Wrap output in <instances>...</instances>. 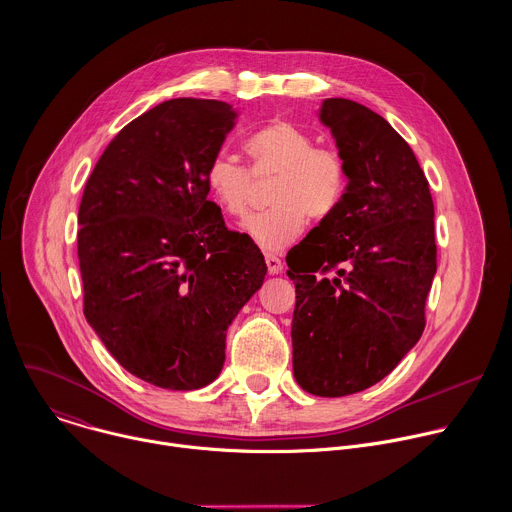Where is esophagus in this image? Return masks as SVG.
<instances>
[{"label": "esophagus", "mask_w": 512, "mask_h": 512, "mask_svg": "<svg viewBox=\"0 0 512 512\" xmlns=\"http://www.w3.org/2000/svg\"><path fill=\"white\" fill-rule=\"evenodd\" d=\"M265 263H267V269H269L271 275H277V273L283 271V263H281V259H279L277 255L267 253V255H265Z\"/></svg>", "instance_id": "34e87169"}]
</instances>
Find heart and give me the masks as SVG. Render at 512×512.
Segmentation results:
<instances>
[{
  "label": "heart",
  "mask_w": 512,
  "mask_h": 512,
  "mask_svg": "<svg viewBox=\"0 0 512 512\" xmlns=\"http://www.w3.org/2000/svg\"><path fill=\"white\" fill-rule=\"evenodd\" d=\"M251 170L229 154L211 158L205 183L229 217H245L256 179H271V209L245 221L243 231L265 251H283L305 231L309 215L329 217L346 193L344 162L333 150L319 148L315 136L289 122L275 120L245 140Z\"/></svg>",
  "instance_id": "b5f03b06"
}]
</instances>
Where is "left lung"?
I'll return each instance as SVG.
<instances>
[{"label": "left lung", "mask_w": 512, "mask_h": 512, "mask_svg": "<svg viewBox=\"0 0 512 512\" xmlns=\"http://www.w3.org/2000/svg\"><path fill=\"white\" fill-rule=\"evenodd\" d=\"M317 116L348 187L316 237L287 255L293 376L313 396L339 398L384 380L418 344L436 275L434 203L386 118L346 98H325Z\"/></svg>", "instance_id": "obj_1"}]
</instances>
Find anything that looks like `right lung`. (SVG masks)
<instances>
[{
  "label": "right lung",
  "instance_id": "add662e5",
  "mask_svg": "<svg viewBox=\"0 0 512 512\" xmlns=\"http://www.w3.org/2000/svg\"><path fill=\"white\" fill-rule=\"evenodd\" d=\"M235 120L221 100H166L116 134L82 195L84 315L124 370L158 388L217 380L227 329L267 273L207 199V164Z\"/></svg>",
  "mask_w": 512,
  "mask_h": 512
}]
</instances>
